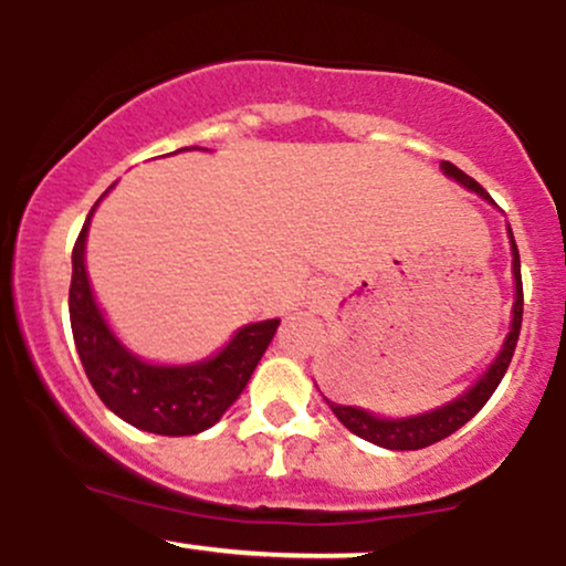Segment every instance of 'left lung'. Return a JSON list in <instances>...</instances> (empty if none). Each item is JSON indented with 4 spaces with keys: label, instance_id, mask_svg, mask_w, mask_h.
Segmentation results:
<instances>
[{
    "label": "left lung",
    "instance_id": "left-lung-1",
    "mask_svg": "<svg viewBox=\"0 0 566 566\" xmlns=\"http://www.w3.org/2000/svg\"><path fill=\"white\" fill-rule=\"evenodd\" d=\"M441 172L447 178L460 184L469 191L479 193L484 201L495 205L490 193L484 191L476 180L469 178L463 170L450 165V161H441ZM509 231V242H511V276H513V305H511V324H509V335H505L503 346H500L495 359L486 365V369L479 375L476 380L465 388L463 394H458L454 399L444 401L441 407L426 409V412L418 415H405V418H386V415H375L365 407H354V405H335L324 396L329 409L335 412V418L340 420L343 426L348 428L350 433L361 437L369 444H378L382 450H423L428 444H437V441L447 439L450 433L463 428L473 415L479 412L486 405L495 388L503 380L505 369L511 365L513 348H516L518 340V329H522V311H524V295H522V261H518V250H516V239H513L511 226H505Z\"/></svg>",
    "mask_w": 566,
    "mask_h": 566
}]
</instances>
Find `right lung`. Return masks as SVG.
I'll list each match as a JSON object with an SVG mask.
<instances>
[{"instance_id":"1","label":"right lung","mask_w":566,"mask_h":566,"mask_svg":"<svg viewBox=\"0 0 566 566\" xmlns=\"http://www.w3.org/2000/svg\"><path fill=\"white\" fill-rule=\"evenodd\" d=\"M178 151L207 148L191 146ZM114 186H108V191ZM106 193L90 210L71 252L69 316L82 367L103 405L125 423L159 437H193L216 426L239 399L282 319L244 324L223 348L188 365H159L127 348L103 314L87 274L90 223Z\"/></svg>"}]
</instances>
